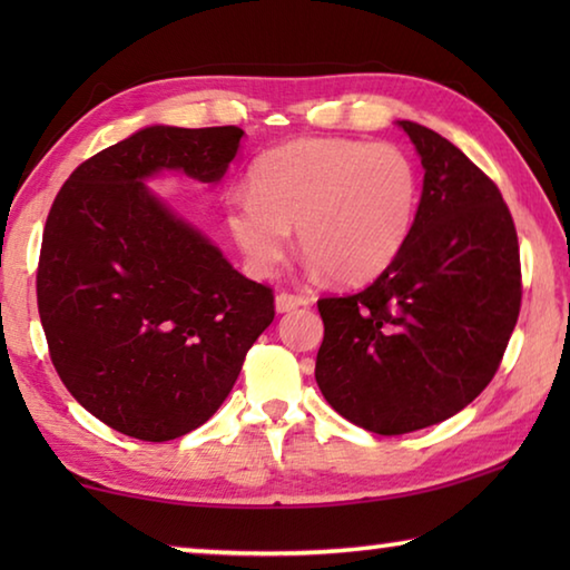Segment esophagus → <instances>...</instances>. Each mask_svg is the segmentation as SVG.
Masks as SVG:
<instances>
[{
  "mask_svg": "<svg viewBox=\"0 0 570 570\" xmlns=\"http://www.w3.org/2000/svg\"><path fill=\"white\" fill-rule=\"evenodd\" d=\"M304 304H306L304 296H296V294H288V292H278L276 298H274V306H276L278 314H286V312H292V308L304 306Z\"/></svg>",
  "mask_w": 570,
  "mask_h": 570,
  "instance_id": "34e87169",
  "label": "esophagus"
}]
</instances>
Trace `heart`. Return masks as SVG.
<instances>
[{
    "label": "heart",
    "instance_id": "b5f03b06",
    "mask_svg": "<svg viewBox=\"0 0 570 570\" xmlns=\"http://www.w3.org/2000/svg\"><path fill=\"white\" fill-rule=\"evenodd\" d=\"M250 193L226 198V226L250 274L276 272L292 244L308 268L364 284L397 262L420 210V173L392 142L296 138L264 153Z\"/></svg>",
    "mask_w": 570,
    "mask_h": 570
}]
</instances>
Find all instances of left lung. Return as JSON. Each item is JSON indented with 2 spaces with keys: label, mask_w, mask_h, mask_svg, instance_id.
<instances>
[{
  "label": "left lung",
  "mask_w": 570,
  "mask_h": 570,
  "mask_svg": "<svg viewBox=\"0 0 570 570\" xmlns=\"http://www.w3.org/2000/svg\"><path fill=\"white\" fill-rule=\"evenodd\" d=\"M422 160L414 230L360 294L320 298L316 384L377 435L452 417L488 387L520 312L518 234L493 180L440 132L397 120Z\"/></svg>",
  "instance_id": "left-lung-1"
}]
</instances>
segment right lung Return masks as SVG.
<instances>
[{
  "label": "right lung",
  "instance_id": "right-lung-1",
  "mask_svg": "<svg viewBox=\"0 0 570 570\" xmlns=\"http://www.w3.org/2000/svg\"><path fill=\"white\" fill-rule=\"evenodd\" d=\"M244 130L148 125L85 160L42 234L37 304L57 374L122 435H188L224 404L274 294L238 274L146 180H224Z\"/></svg>",
  "mask_w": 570,
  "mask_h": 570
}]
</instances>
